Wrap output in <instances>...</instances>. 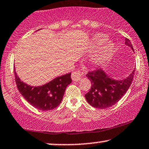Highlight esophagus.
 Masks as SVG:
<instances>
[{"label": "esophagus", "mask_w": 149, "mask_h": 149, "mask_svg": "<svg viewBox=\"0 0 149 149\" xmlns=\"http://www.w3.org/2000/svg\"><path fill=\"white\" fill-rule=\"evenodd\" d=\"M83 76V72L81 71H73L71 74V78L73 81H79L81 80Z\"/></svg>", "instance_id": "1"}]
</instances>
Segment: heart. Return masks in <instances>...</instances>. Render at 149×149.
I'll return each instance as SVG.
<instances>
[{"instance_id":"b5f03b06","label":"heart","mask_w":149,"mask_h":149,"mask_svg":"<svg viewBox=\"0 0 149 149\" xmlns=\"http://www.w3.org/2000/svg\"><path fill=\"white\" fill-rule=\"evenodd\" d=\"M107 36L104 34H97L93 38V42L101 44L107 40ZM113 52V47L111 42H107L100 49L97 54V61L102 62L108 60Z\"/></svg>"}]
</instances>
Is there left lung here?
<instances>
[{
    "label": "left lung",
    "mask_w": 149,
    "mask_h": 149,
    "mask_svg": "<svg viewBox=\"0 0 149 149\" xmlns=\"http://www.w3.org/2000/svg\"><path fill=\"white\" fill-rule=\"evenodd\" d=\"M125 44L133 51L131 41L127 38ZM134 73L135 69L127 78L116 80L111 78L101 69L89 71L86 77L91 81V86L85 95L86 101L94 108L107 109L112 107L127 93L133 81Z\"/></svg>",
    "instance_id": "1"
}]
</instances>
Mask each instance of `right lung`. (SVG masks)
I'll return each mask as SVG.
<instances>
[{"instance_id":"right-lung-1","label":"right lung","mask_w":149,"mask_h":149,"mask_svg":"<svg viewBox=\"0 0 149 149\" xmlns=\"http://www.w3.org/2000/svg\"><path fill=\"white\" fill-rule=\"evenodd\" d=\"M17 88L30 104L41 111H49L61 104L67 86L71 82V73L58 76L48 83L32 86L24 83L17 76L14 69Z\"/></svg>"}]
</instances>
